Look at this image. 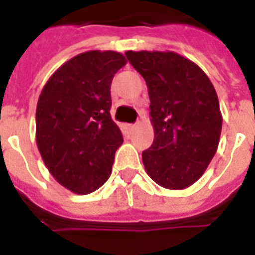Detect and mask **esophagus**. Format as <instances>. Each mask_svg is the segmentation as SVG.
Here are the masks:
<instances>
[{
  "label": "esophagus",
  "mask_w": 255,
  "mask_h": 255,
  "mask_svg": "<svg viewBox=\"0 0 255 255\" xmlns=\"http://www.w3.org/2000/svg\"><path fill=\"white\" fill-rule=\"evenodd\" d=\"M136 128H137V124H128V129H129V131H135Z\"/></svg>",
  "instance_id": "1"
}]
</instances>
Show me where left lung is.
I'll return each mask as SVG.
<instances>
[{
	"mask_svg": "<svg viewBox=\"0 0 255 255\" xmlns=\"http://www.w3.org/2000/svg\"><path fill=\"white\" fill-rule=\"evenodd\" d=\"M147 83L155 131L143 152L148 176L167 189L197 181L216 155L222 128L217 92L194 62L173 51H127Z\"/></svg>",
	"mask_w": 255,
	"mask_h": 255,
	"instance_id": "1",
	"label": "left lung"
}]
</instances>
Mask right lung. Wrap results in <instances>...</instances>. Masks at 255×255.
<instances>
[{
    "instance_id": "add662e5",
    "label": "right lung",
    "mask_w": 255,
    "mask_h": 255,
    "mask_svg": "<svg viewBox=\"0 0 255 255\" xmlns=\"http://www.w3.org/2000/svg\"><path fill=\"white\" fill-rule=\"evenodd\" d=\"M126 63L116 51H86L63 63L42 88L38 151L54 178L74 193H92L111 176L123 136L111 119L110 90Z\"/></svg>"
}]
</instances>
